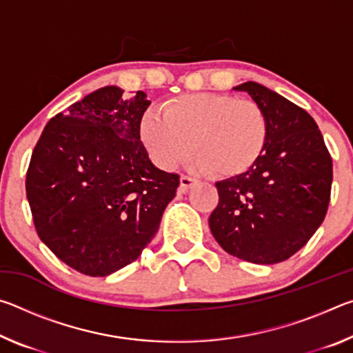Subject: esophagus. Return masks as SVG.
<instances>
[{"label": "esophagus", "mask_w": 353, "mask_h": 353, "mask_svg": "<svg viewBox=\"0 0 353 353\" xmlns=\"http://www.w3.org/2000/svg\"><path fill=\"white\" fill-rule=\"evenodd\" d=\"M194 185H196L194 179H191L188 176H181V185H179V191H181V193H187V191L191 187H194Z\"/></svg>", "instance_id": "esophagus-1"}]
</instances>
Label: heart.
I'll use <instances>...</instances> for the list:
<instances>
[{"label": "heart", "instance_id": "1", "mask_svg": "<svg viewBox=\"0 0 353 353\" xmlns=\"http://www.w3.org/2000/svg\"><path fill=\"white\" fill-rule=\"evenodd\" d=\"M140 140L163 170L196 155L191 168L234 177L259 162L268 140V121L252 99L227 93H190L166 101L163 113L148 109L140 119Z\"/></svg>", "mask_w": 353, "mask_h": 353}]
</instances>
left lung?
<instances>
[{"label":"left lung","mask_w":353,"mask_h":353,"mask_svg":"<svg viewBox=\"0 0 353 353\" xmlns=\"http://www.w3.org/2000/svg\"><path fill=\"white\" fill-rule=\"evenodd\" d=\"M234 88L265 112L268 140L252 168L216 183L219 202L208 225L227 254L272 265L305 246L324 221L332 157L318 124L301 107L254 81Z\"/></svg>","instance_id":"8db88e82"}]
</instances>
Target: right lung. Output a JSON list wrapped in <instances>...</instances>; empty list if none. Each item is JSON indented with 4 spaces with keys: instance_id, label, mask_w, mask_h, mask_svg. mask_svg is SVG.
I'll use <instances>...</instances> for the list:
<instances>
[{
    "instance_id": "right-lung-1",
    "label": "right lung",
    "mask_w": 353,
    "mask_h": 353,
    "mask_svg": "<svg viewBox=\"0 0 353 353\" xmlns=\"http://www.w3.org/2000/svg\"><path fill=\"white\" fill-rule=\"evenodd\" d=\"M123 92L98 88L51 118L26 174L40 240L92 277L139 259L179 187V176L154 166L140 141L151 101Z\"/></svg>"
}]
</instances>
